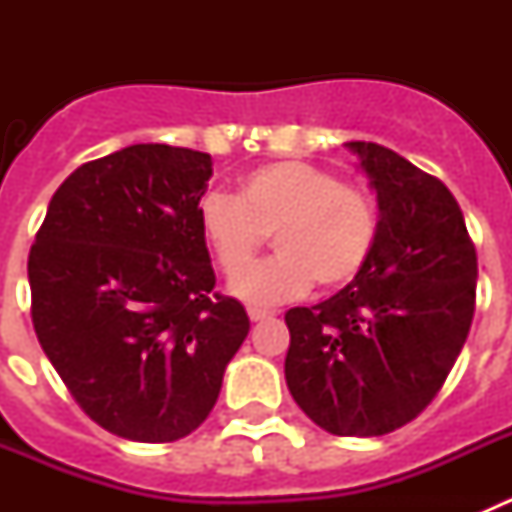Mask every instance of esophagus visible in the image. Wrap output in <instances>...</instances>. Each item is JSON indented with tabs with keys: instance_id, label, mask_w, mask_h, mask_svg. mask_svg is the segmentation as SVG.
Instances as JSON below:
<instances>
[{
	"instance_id": "34e87169",
	"label": "esophagus",
	"mask_w": 512,
	"mask_h": 512,
	"mask_svg": "<svg viewBox=\"0 0 512 512\" xmlns=\"http://www.w3.org/2000/svg\"><path fill=\"white\" fill-rule=\"evenodd\" d=\"M271 315H274L271 310H261V307H248V318H251V323H259V320L271 318Z\"/></svg>"
}]
</instances>
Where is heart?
I'll return each instance as SVG.
<instances>
[{"label":"heart","mask_w":512,"mask_h":512,"mask_svg":"<svg viewBox=\"0 0 512 512\" xmlns=\"http://www.w3.org/2000/svg\"><path fill=\"white\" fill-rule=\"evenodd\" d=\"M200 233L217 266L233 277L271 232L279 254L233 279L235 297L277 305L305 295L312 282L338 289L354 282L374 251L377 205L366 192L341 184L328 169L284 158L253 169L238 194L207 192Z\"/></svg>","instance_id":"heart-1"}]
</instances>
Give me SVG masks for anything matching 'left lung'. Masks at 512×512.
<instances>
[{
	"label": "left lung",
	"instance_id": "1",
	"mask_svg": "<svg viewBox=\"0 0 512 512\" xmlns=\"http://www.w3.org/2000/svg\"><path fill=\"white\" fill-rule=\"evenodd\" d=\"M377 192L374 251L351 284L284 315L287 387L333 436H384L418 418L467 341L477 251L436 176L364 140L346 143Z\"/></svg>",
	"mask_w": 512,
	"mask_h": 512
}]
</instances>
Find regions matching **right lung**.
Instances as JSON below:
<instances>
[{
  "instance_id": "1",
  "label": "right lung",
  "mask_w": 512,
  "mask_h": 512,
  "mask_svg": "<svg viewBox=\"0 0 512 512\" xmlns=\"http://www.w3.org/2000/svg\"><path fill=\"white\" fill-rule=\"evenodd\" d=\"M210 153L138 143L56 189L27 259L33 325L79 408L120 438L169 443L215 408L248 315L212 292L200 233Z\"/></svg>"
}]
</instances>
